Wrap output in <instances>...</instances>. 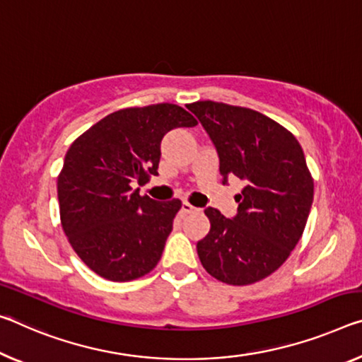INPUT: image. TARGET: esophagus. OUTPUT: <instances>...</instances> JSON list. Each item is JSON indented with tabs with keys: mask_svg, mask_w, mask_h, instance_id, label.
I'll list each match as a JSON object with an SVG mask.
<instances>
[{
	"mask_svg": "<svg viewBox=\"0 0 362 362\" xmlns=\"http://www.w3.org/2000/svg\"><path fill=\"white\" fill-rule=\"evenodd\" d=\"M194 211H198V209L194 208V206H192L190 203H183L182 208H180L182 214H190V212H194Z\"/></svg>",
	"mask_w": 362,
	"mask_h": 362,
	"instance_id": "obj_1",
	"label": "esophagus"
}]
</instances>
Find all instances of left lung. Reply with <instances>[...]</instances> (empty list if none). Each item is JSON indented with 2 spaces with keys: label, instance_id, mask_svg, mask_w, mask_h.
<instances>
[{
  "label": "left lung",
  "instance_id": "left-lung-1",
  "mask_svg": "<svg viewBox=\"0 0 362 362\" xmlns=\"http://www.w3.org/2000/svg\"><path fill=\"white\" fill-rule=\"evenodd\" d=\"M219 154L223 179L238 177V214L204 209L209 233L197 243L206 272L228 285H250L277 271L305 232L314 180L295 135L250 107L217 101L187 106Z\"/></svg>",
  "mask_w": 362,
  "mask_h": 362
}]
</instances>
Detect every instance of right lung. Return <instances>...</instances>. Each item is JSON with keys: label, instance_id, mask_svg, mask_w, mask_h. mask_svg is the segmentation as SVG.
<instances>
[{"label": "right lung", "instance_id": "1", "mask_svg": "<svg viewBox=\"0 0 362 362\" xmlns=\"http://www.w3.org/2000/svg\"><path fill=\"white\" fill-rule=\"evenodd\" d=\"M197 124L170 103L125 107L91 125L67 150L57 175L61 226L100 277L130 282L156 267L182 202L158 203L132 187L158 175L160 140L169 130Z\"/></svg>", "mask_w": 362, "mask_h": 362}]
</instances>
